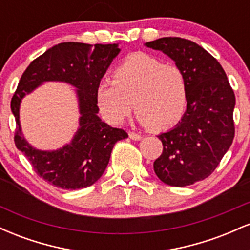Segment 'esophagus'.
Listing matches in <instances>:
<instances>
[{
  "instance_id": "esophagus-1",
  "label": "esophagus",
  "mask_w": 250,
  "mask_h": 250,
  "mask_svg": "<svg viewBox=\"0 0 250 250\" xmlns=\"http://www.w3.org/2000/svg\"><path fill=\"white\" fill-rule=\"evenodd\" d=\"M129 137H130L131 140H134V141H140V140L142 139L141 135L136 133H129Z\"/></svg>"
}]
</instances>
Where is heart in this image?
Returning <instances> with one entry per match:
<instances>
[{
	"instance_id": "obj_1",
	"label": "heart",
	"mask_w": 250,
	"mask_h": 250,
	"mask_svg": "<svg viewBox=\"0 0 250 250\" xmlns=\"http://www.w3.org/2000/svg\"><path fill=\"white\" fill-rule=\"evenodd\" d=\"M100 111L110 123H121L136 110L140 121L156 131L174 128L188 109L189 88L176 65L163 64L145 53L129 55L114 70L113 82L97 85Z\"/></svg>"
}]
</instances>
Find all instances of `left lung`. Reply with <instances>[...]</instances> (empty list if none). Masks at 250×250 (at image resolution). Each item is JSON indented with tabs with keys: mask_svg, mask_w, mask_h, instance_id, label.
I'll list each match as a JSON object with an SVG mask.
<instances>
[{
	"mask_svg": "<svg viewBox=\"0 0 250 250\" xmlns=\"http://www.w3.org/2000/svg\"><path fill=\"white\" fill-rule=\"evenodd\" d=\"M145 45L170 57L189 88L182 121L157 135L163 151L154 171L168 186H190L213 173L233 143L234 91L217 60L195 42L162 37Z\"/></svg>",
	"mask_w": 250,
	"mask_h": 250,
	"instance_id": "left-lung-1",
	"label": "left lung"
}]
</instances>
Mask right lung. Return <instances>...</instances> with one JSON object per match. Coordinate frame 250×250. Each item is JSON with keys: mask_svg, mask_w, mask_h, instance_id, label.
<instances>
[{"mask_svg": "<svg viewBox=\"0 0 250 250\" xmlns=\"http://www.w3.org/2000/svg\"><path fill=\"white\" fill-rule=\"evenodd\" d=\"M120 51L119 43H60L34 60L21 76L10 103L16 121L15 145L37 175L50 185L70 190L91 186L104 173L114 145L128 137L125 130L110 127L97 115V85ZM47 82H63L75 87L80 114L72 141L53 151L31 146L19 122L21 100Z\"/></svg>", "mask_w": 250, "mask_h": 250, "instance_id": "right-lung-1", "label": "right lung"}]
</instances>
